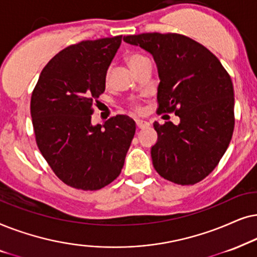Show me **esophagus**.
<instances>
[{"label": "esophagus", "mask_w": 257, "mask_h": 257, "mask_svg": "<svg viewBox=\"0 0 257 257\" xmlns=\"http://www.w3.org/2000/svg\"><path fill=\"white\" fill-rule=\"evenodd\" d=\"M135 122H136V125H138V128H147V126H149V123L145 121V119L136 118Z\"/></svg>", "instance_id": "1"}]
</instances>
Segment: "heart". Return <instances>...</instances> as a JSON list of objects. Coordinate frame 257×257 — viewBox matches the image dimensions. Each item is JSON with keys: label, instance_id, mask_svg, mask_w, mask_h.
<instances>
[{"label": "heart", "instance_id": "obj_1", "mask_svg": "<svg viewBox=\"0 0 257 257\" xmlns=\"http://www.w3.org/2000/svg\"><path fill=\"white\" fill-rule=\"evenodd\" d=\"M147 61H149V60L147 59V57L143 56V55H140V54H131L128 57H126V62H128L129 67L132 68L133 71H135L140 66H141L142 63L147 62ZM104 82L105 83H108L109 82V73L105 74Z\"/></svg>", "mask_w": 257, "mask_h": 257}]
</instances>
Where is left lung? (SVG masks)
Returning a JSON list of instances; mask_svg holds the SVG:
<instances>
[{
  "instance_id": "left-lung-1",
  "label": "left lung",
  "mask_w": 257,
  "mask_h": 257,
  "mask_svg": "<svg viewBox=\"0 0 257 257\" xmlns=\"http://www.w3.org/2000/svg\"><path fill=\"white\" fill-rule=\"evenodd\" d=\"M153 55L160 77L159 112H175L179 124L154 122L153 166L163 179L188 186L215 169L234 132V88L220 61L206 47L180 34L123 37Z\"/></svg>"
}]
</instances>
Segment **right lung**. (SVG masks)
Segmentation results:
<instances>
[{"label": "right lung", "mask_w": 257, "mask_h": 257, "mask_svg": "<svg viewBox=\"0 0 257 257\" xmlns=\"http://www.w3.org/2000/svg\"><path fill=\"white\" fill-rule=\"evenodd\" d=\"M121 41L119 35L67 47L43 68L33 91L37 147L56 176L76 189L97 190L111 183L135 135V121L126 115L91 124Z\"/></svg>", "instance_id": "obj_1"}]
</instances>
